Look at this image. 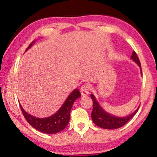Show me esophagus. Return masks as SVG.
<instances>
[{
  "instance_id": "esophagus-1",
  "label": "esophagus",
  "mask_w": 157,
  "mask_h": 157,
  "mask_svg": "<svg viewBox=\"0 0 157 157\" xmlns=\"http://www.w3.org/2000/svg\"><path fill=\"white\" fill-rule=\"evenodd\" d=\"M80 92L81 94L83 96L89 94V93H90V86H89L87 84H84V85L81 86Z\"/></svg>"
}]
</instances>
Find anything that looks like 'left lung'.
I'll return each instance as SVG.
<instances>
[{
	"label": "left lung",
	"instance_id": "1",
	"mask_svg": "<svg viewBox=\"0 0 157 157\" xmlns=\"http://www.w3.org/2000/svg\"><path fill=\"white\" fill-rule=\"evenodd\" d=\"M131 58L134 60V61L137 63V65L140 67L141 69V65L139 60L138 56L137 53L133 51L132 54L131 56ZM142 73V69H141ZM91 98H92L93 101V109L92 112L91 113L93 122L99 128H104V129H117V128H121L124 125H125L131 118L134 116L138 111L139 107L136 109L134 113L130 114L129 116L125 117H116L115 116L111 115L106 111H105L103 109L99 103L97 102V99H95V97L91 94Z\"/></svg>",
	"mask_w": 157,
	"mask_h": 157
}]
</instances>
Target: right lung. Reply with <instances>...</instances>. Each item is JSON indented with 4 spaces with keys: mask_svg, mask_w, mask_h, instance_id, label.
<instances>
[{
    "mask_svg": "<svg viewBox=\"0 0 157 157\" xmlns=\"http://www.w3.org/2000/svg\"><path fill=\"white\" fill-rule=\"evenodd\" d=\"M34 42V41L29 44L27 50L31 47ZM80 97L81 94L79 91L78 89H75L68 96V97L67 98L60 109L53 115L47 117V118H36V117L27 113L22 109L20 104V106L23 116L32 127L36 130L40 131L41 132L46 133V134H55V133L63 130L67 125L70 121V116H71V111L72 105L74 104V101Z\"/></svg>",
    "mask_w": 157,
    "mask_h": 157,
    "instance_id": "add662e5",
    "label": "right lung"
}]
</instances>
